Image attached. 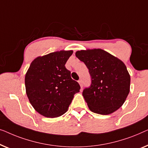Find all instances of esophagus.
Here are the masks:
<instances>
[{"label":"esophagus","mask_w":148,"mask_h":148,"mask_svg":"<svg viewBox=\"0 0 148 148\" xmlns=\"http://www.w3.org/2000/svg\"><path fill=\"white\" fill-rule=\"evenodd\" d=\"M78 83L80 84L81 88H82V87H83V82H82V79H80V80H78Z\"/></svg>","instance_id":"34e87169"}]
</instances>
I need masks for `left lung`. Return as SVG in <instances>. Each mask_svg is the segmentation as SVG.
Wrapping results in <instances>:
<instances>
[{
	"mask_svg": "<svg viewBox=\"0 0 148 148\" xmlns=\"http://www.w3.org/2000/svg\"><path fill=\"white\" fill-rule=\"evenodd\" d=\"M76 56L88 69L90 86L82 95L93 113L109 115L123 105L130 88V76L123 62L101 49L81 50Z\"/></svg>",
	"mask_w": 148,
	"mask_h": 148,
	"instance_id": "1",
	"label": "left lung"
}]
</instances>
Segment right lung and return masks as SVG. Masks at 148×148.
Listing matches in <instances>:
<instances>
[{
	"mask_svg": "<svg viewBox=\"0 0 148 148\" xmlns=\"http://www.w3.org/2000/svg\"><path fill=\"white\" fill-rule=\"evenodd\" d=\"M73 53L60 51L38 57L32 62L25 78L26 93L35 111L46 117L67 111L74 95L80 91L65 64Z\"/></svg>",
	"mask_w": 148,
	"mask_h": 148,
	"instance_id": "obj_1",
	"label": "right lung"
}]
</instances>
